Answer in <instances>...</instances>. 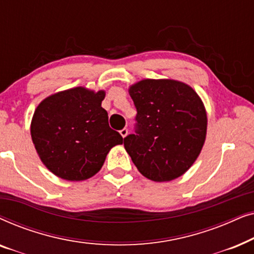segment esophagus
Masks as SVG:
<instances>
[{"instance_id":"1","label":"esophagus","mask_w":254,"mask_h":254,"mask_svg":"<svg viewBox=\"0 0 254 254\" xmlns=\"http://www.w3.org/2000/svg\"><path fill=\"white\" fill-rule=\"evenodd\" d=\"M120 134H121V136H123V137H126L127 134H128V129H127V128H124V129H121V130H120Z\"/></svg>"}]
</instances>
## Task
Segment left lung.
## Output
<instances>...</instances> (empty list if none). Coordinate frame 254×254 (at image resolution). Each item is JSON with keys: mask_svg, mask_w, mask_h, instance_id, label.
Masks as SVG:
<instances>
[{"mask_svg": "<svg viewBox=\"0 0 254 254\" xmlns=\"http://www.w3.org/2000/svg\"><path fill=\"white\" fill-rule=\"evenodd\" d=\"M128 92L137 124L124 145L135 166L157 183L183 176L206 141L207 112L199 95L186 83L166 78L142 79Z\"/></svg>", "mask_w": 254, "mask_h": 254, "instance_id": "8db88e82", "label": "left lung"}]
</instances>
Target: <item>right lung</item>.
Instances as JSON below:
<instances>
[{
	"label": "right lung",
	"instance_id": "1",
	"mask_svg": "<svg viewBox=\"0 0 254 254\" xmlns=\"http://www.w3.org/2000/svg\"><path fill=\"white\" fill-rule=\"evenodd\" d=\"M105 91L77 86L45 98L34 111L31 137L41 162L59 178L82 182L102 169L123 136L109 126Z\"/></svg>",
	"mask_w": 254,
	"mask_h": 254
}]
</instances>
